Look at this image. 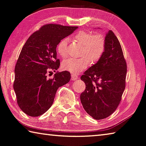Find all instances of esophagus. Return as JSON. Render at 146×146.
<instances>
[{"label": "esophagus", "mask_w": 146, "mask_h": 146, "mask_svg": "<svg viewBox=\"0 0 146 146\" xmlns=\"http://www.w3.org/2000/svg\"><path fill=\"white\" fill-rule=\"evenodd\" d=\"M71 79H72V80H77L78 79H79V77H78L77 75H71Z\"/></svg>", "instance_id": "obj_1"}]
</instances>
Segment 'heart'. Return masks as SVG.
<instances>
[{
	"instance_id": "obj_1",
	"label": "heart",
	"mask_w": 146,
	"mask_h": 146,
	"mask_svg": "<svg viewBox=\"0 0 146 146\" xmlns=\"http://www.w3.org/2000/svg\"><path fill=\"white\" fill-rule=\"evenodd\" d=\"M74 40L82 46L80 58H69L62 63V67L65 71L73 74H77L87 68L90 64L96 63L100 59L105 50V39L101 35H93L90 32L80 31L74 35ZM57 52L64 58L68 55L67 39L63 38L57 45Z\"/></svg>"
}]
</instances>
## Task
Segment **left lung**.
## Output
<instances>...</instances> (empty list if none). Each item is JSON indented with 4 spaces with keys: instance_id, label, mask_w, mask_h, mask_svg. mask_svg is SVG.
Instances as JSON below:
<instances>
[{
    "instance_id": "8db88e82",
    "label": "left lung",
    "mask_w": 146,
    "mask_h": 146,
    "mask_svg": "<svg viewBox=\"0 0 146 146\" xmlns=\"http://www.w3.org/2000/svg\"><path fill=\"white\" fill-rule=\"evenodd\" d=\"M126 75L127 63L120 42L113 31H109L103 55L80 77L86 84L80 102L87 113L96 120L111 115L121 100Z\"/></svg>"
}]
</instances>
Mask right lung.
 I'll list each match as a JSON object with an SVG mask.
<instances>
[{
	"instance_id": "obj_1",
	"label": "right lung",
	"mask_w": 146,
	"mask_h": 146,
	"mask_svg": "<svg viewBox=\"0 0 146 146\" xmlns=\"http://www.w3.org/2000/svg\"><path fill=\"white\" fill-rule=\"evenodd\" d=\"M78 27L46 24L33 33L23 46L15 67L14 90L21 110L38 117L49 110L58 88L69 82L71 74L56 72L52 79L47 73L59 68L56 47L60 41Z\"/></svg>"
}]
</instances>
